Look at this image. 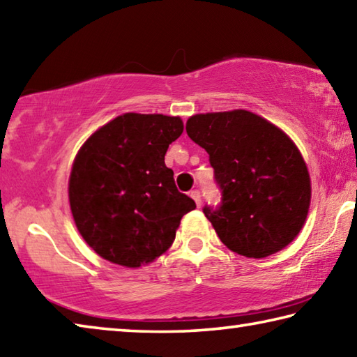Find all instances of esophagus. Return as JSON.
Listing matches in <instances>:
<instances>
[{"mask_svg": "<svg viewBox=\"0 0 357 357\" xmlns=\"http://www.w3.org/2000/svg\"><path fill=\"white\" fill-rule=\"evenodd\" d=\"M190 197L193 198V200H195L197 206H202V195H200V192H198V190H192V192H190Z\"/></svg>", "mask_w": 357, "mask_h": 357, "instance_id": "34e87169", "label": "esophagus"}]
</instances>
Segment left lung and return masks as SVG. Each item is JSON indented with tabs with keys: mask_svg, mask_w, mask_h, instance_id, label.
I'll return each instance as SVG.
<instances>
[{
	"mask_svg": "<svg viewBox=\"0 0 357 357\" xmlns=\"http://www.w3.org/2000/svg\"><path fill=\"white\" fill-rule=\"evenodd\" d=\"M187 135L209 154L220 203L204 215L229 250L264 258L298 236L309 214L310 176L285 132L247 110L195 114Z\"/></svg>",
	"mask_w": 357,
	"mask_h": 357,
	"instance_id": "obj_1",
	"label": "left lung"
}]
</instances>
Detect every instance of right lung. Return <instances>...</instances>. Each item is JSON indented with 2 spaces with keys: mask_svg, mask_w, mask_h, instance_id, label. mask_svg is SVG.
Listing matches in <instances>:
<instances>
[{
  "mask_svg": "<svg viewBox=\"0 0 357 357\" xmlns=\"http://www.w3.org/2000/svg\"><path fill=\"white\" fill-rule=\"evenodd\" d=\"M178 116L124 113L84 142L72 165L69 203L88 245L114 264L140 268L173 244L197 204L165 165L183 134Z\"/></svg>",
  "mask_w": 357,
  "mask_h": 357,
  "instance_id": "1",
  "label": "right lung"
}]
</instances>
